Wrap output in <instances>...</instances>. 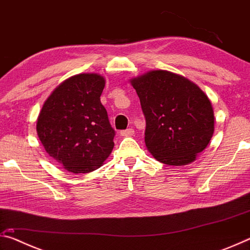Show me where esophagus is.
Segmentation results:
<instances>
[{"label": "esophagus", "instance_id": "obj_1", "mask_svg": "<svg viewBox=\"0 0 250 250\" xmlns=\"http://www.w3.org/2000/svg\"><path fill=\"white\" fill-rule=\"evenodd\" d=\"M134 133V130L132 128H129V129H125V130H122L120 134L122 137H131V135H133Z\"/></svg>", "mask_w": 250, "mask_h": 250}]
</instances>
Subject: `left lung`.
<instances>
[{"mask_svg": "<svg viewBox=\"0 0 250 250\" xmlns=\"http://www.w3.org/2000/svg\"><path fill=\"white\" fill-rule=\"evenodd\" d=\"M131 84L146 117V146L167 166H186L208 146L214 111L204 92L183 76L152 70Z\"/></svg>", "mask_w": 250, "mask_h": 250, "instance_id": "left-lung-1", "label": "left lung"}]
</instances>
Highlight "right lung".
Listing matches in <instances>:
<instances>
[{"instance_id":"add662e5","label":"right lung","mask_w":250,"mask_h":250,"mask_svg":"<svg viewBox=\"0 0 250 250\" xmlns=\"http://www.w3.org/2000/svg\"><path fill=\"white\" fill-rule=\"evenodd\" d=\"M104 88L98 74L73 76L50 94L37 118L46 152L75 174L97 170L115 146L116 132L100 101Z\"/></svg>"}]
</instances>
